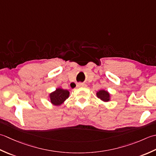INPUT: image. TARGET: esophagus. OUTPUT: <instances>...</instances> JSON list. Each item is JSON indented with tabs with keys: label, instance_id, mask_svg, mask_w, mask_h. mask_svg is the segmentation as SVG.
<instances>
[{
	"label": "esophagus",
	"instance_id": "1",
	"mask_svg": "<svg viewBox=\"0 0 156 156\" xmlns=\"http://www.w3.org/2000/svg\"><path fill=\"white\" fill-rule=\"evenodd\" d=\"M86 86V85L85 83H79L77 85V87H85Z\"/></svg>",
	"mask_w": 156,
	"mask_h": 156
}]
</instances>
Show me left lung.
<instances>
[{"label":"left lung","mask_w":156,"mask_h":156,"mask_svg":"<svg viewBox=\"0 0 156 156\" xmlns=\"http://www.w3.org/2000/svg\"><path fill=\"white\" fill-rule=\"evenodd\" d=\"M97 96L104 101H108L110 100V94L105 90H100L97 92Z\"/></svg>","instance_id":"1"}]
</instances>
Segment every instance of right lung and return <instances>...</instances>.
Returning <instances> with one entry per match:
<instances>
[{"instance_id": "add662e5", "label": "right lung", "mask_w": 156, "mask_h": 156, "mask_svg": "<svg viewBox=\"0 0 156 156\" xmlns=\"http://www.w3.org/2000/svg\"><path fill=\"white\" fill-rule=\"evenodd\" d=\"M69 96V91L68 90H62L58 88L55 91L50 94V101L55 106H59L63 103L66 99H67Z\"/></svg>"}]
</instances>
